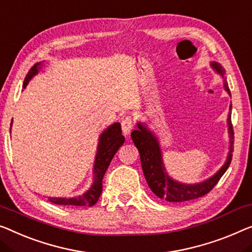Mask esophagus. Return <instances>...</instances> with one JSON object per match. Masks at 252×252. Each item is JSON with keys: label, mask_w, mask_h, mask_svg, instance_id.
Returning <instances> with one entry per match:
<instances>
[{"label": "esophagus", "mask_w": 252, "mask_h": 252, "mask_svg": "<svg viewBox=\"0 0 252 252\" xmlns=\"http://www.w3.org/2000/svg\"><path fill=\"white\" fill-rule=\"evenodd\" d=\"M121 126H122V132L125 136H129L131 131H132V129L134 127V125H133V121L132 119L130 118V116H126V118H123L122 122H121Z\"/></svg>", "instance_id": "obj_1"}]
</instances>
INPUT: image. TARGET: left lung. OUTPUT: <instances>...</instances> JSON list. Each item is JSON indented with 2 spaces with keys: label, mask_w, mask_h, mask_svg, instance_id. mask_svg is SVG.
Returning a JSON list of instances; mask_svg holds the SVG:
<instances>
[{
  "label": "left lung",
  "mask_w": 252,
  "mask_h": 252,
  "mask_svg": "<svg viewBox=\"0 0 252 252\" xmlns=\"http://www.w3.org/2000/svg\"><path fill=\"white\" fill-rule=\"evenodd\" d=\"M213 69L220 73L224 78L225 70L223 66L217 62L212 63ZM224 88L231 96L230 88H228L226 79H224ZM232 105H230V110ZM138 130H133L131 132V138L136 145V147L140 154L141 167L144 171V175L148 187L156 197L168 202H182L192 200V199L200 198L207 194L214 187L217 185L220 179L230 166L232 160V153H233V144H234V132L233 126L231 121V111L227 115V126L228 133H230V152H228L227 159L224 163L220 171L212 178L206 180L204 182L196 183V185H186V183H180L168 176L165 171L162 150H160L158 140L152 131L145 126V125L137 123Z\"/></svg>",
  "instance_id": "left-lung-1"
}]
</instances>
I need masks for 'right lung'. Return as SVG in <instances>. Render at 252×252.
Listing matches in <instances>:
<instances>
[{
	"instance_id": "right-lung-1",
	"label": "right lung",
	"mask_w": 252,
	"mask_h": 252,
	"mask_svg": "<svg viewBox=\"0 0 252 252\" xmlns=\"http://www.w3.org/2000/svg\"><path fill=\"white\" fill-rule=\"evenodd\" d=\"M40 63L33 65L28 71L27 76L24 81V88L28 85L30 79L35 74L38 73ZM12 125V122H11ZM125 144V137L122 136L121 125L114 123L107 127L104 132L100 134L98 147H97V154L94 164V182L90 189L86 191L81 196L74 198H48V200L55 205H64V206H93L95 205L99 199L100 193L103 190V178L106 170L108 168L112 158H113L118 149Z\"/></svg>"
}]
</instances>
